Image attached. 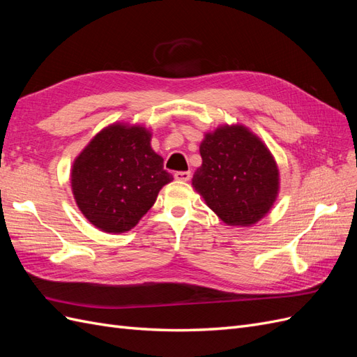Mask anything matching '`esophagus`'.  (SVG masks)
<instances>
[{"label": "esophagus", "instance_id": "1", "mask_svg": "<svg viewBox=\"0 0 357 357\" xmlns=\"http://www.w3.org/2000/svg\"><path fill=\"white\" fill-rule=\"evenodd\" d=\"M192 177L190 171H177L174 172V178L178 181H188Z\"/></svg>", "mask_w": 357, "mask_h": 357}]
</instances>
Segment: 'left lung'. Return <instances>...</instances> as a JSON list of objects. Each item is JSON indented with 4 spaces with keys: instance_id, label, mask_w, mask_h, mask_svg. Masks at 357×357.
Returning <instances> with one entry per match:
<instances>
[{
    "instance_id": "left-lung-1",
    "label": "left lung",
    "mask_w": 357,
    "mask_h": 357,
    "mask_svg": "<svg viewBox=\"0 0 357 357\" xmlns=\"http://www.w3.org/2000/svg\"><path fill=\"white\" fill-rule=\"evenodd\" d=\"M202 165L192 186L229 226H252L274 205L280 176L262 139L243 125H222L199 146Z\"/></svg>"
}]
</instances>
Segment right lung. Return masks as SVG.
Masks as SVG:
<instances>
[{"instance_id": "obj_1", "label": "right lung", "mask_w": 357, "mask_h": 357, "mask_svg": "<svg viewBox=\"0 0 357 357\" xmlns=\"http://www.w3.org/2000/svg\"><path fill=\"white\" fill-rule=\"evenodd\" d=\"M150 139L152 132L142 125L113 123L74 159L73 195L95 228L109 234L132 229L172 181Z\"/></svg>"}]
</instances>
